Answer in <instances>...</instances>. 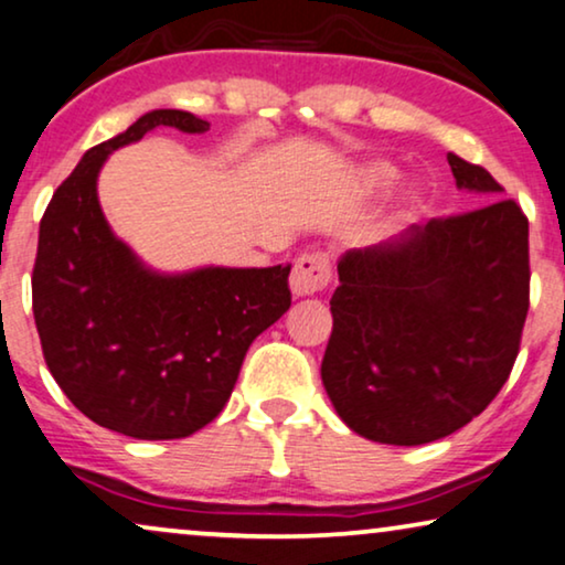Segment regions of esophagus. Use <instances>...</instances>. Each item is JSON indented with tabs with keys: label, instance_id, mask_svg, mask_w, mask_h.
<instances>
[{
	"label": "esophagus",
	"instance_id": "1",
	"mask_svg": "<svg viewBox=\"0 0 565 565\" xmlns=\"http://www.w3.org/2000/svg\"><path fill=\"white\" fill-rule=\"evenodd\" d=\"M330 281V260L326 253H305L299 255L295 268H291L289 287L295 297H312L328 287Z\"/></svg>",
	"mask_w": 565,
	"mask_h": 565
}]
</instances>
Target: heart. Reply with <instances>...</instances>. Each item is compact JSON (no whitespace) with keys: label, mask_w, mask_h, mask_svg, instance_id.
<instances>
[{"label":"heart","mask_w":565,"mask_h":565,"mask_svg":"<svg viewBox=\"0 0 565 565\" xmlns=\"http://www.w3.org/2000/svg\"><path fill=\"white\" fill-rule=\"evenodd\" d=\"M370 180L374 185H387L395 180V170L390 164H372L370 168Z\"/></svg>","instance_id":"obj_1"}]
</instances>
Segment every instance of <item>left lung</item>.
<instances>
[{"label":"left lung","instance_id":"8db88e82","mask_svg":"<svg viewBox=\"0 0 565 565\" xmlns=\"http://www.w3.org/2000/svg\"><path fill=\"white\" fill-rule=\"evenodd\" d=\"M457 188H503L449 152ZM322 385L343 424L416 447L488 408L514 366L530 310V224L516 201L411 224L338 260Z\"/></svg>","mask_w":565,"mask_h":565}]
</instances>
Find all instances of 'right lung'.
Segmentation results:
<instances>
[{"instance_id": "1", "label": "right lung", "mask_w": 565, "mask_h": 565, "mask_svg": "<svg viewBox=\"0 0 565 565\" xmlns=\"http://www.w3.org/2000/svg\"><path fill=\"white\" fill-rule=\"evenodd\" d=\"M157 126L209 131L185 110H152L87 149L41 220L33 315L56 385L97 426L183 439L220 416L250 343L291 305V266L157 274L113 235L97 175Z\"/></svg>"}]
</instances>
